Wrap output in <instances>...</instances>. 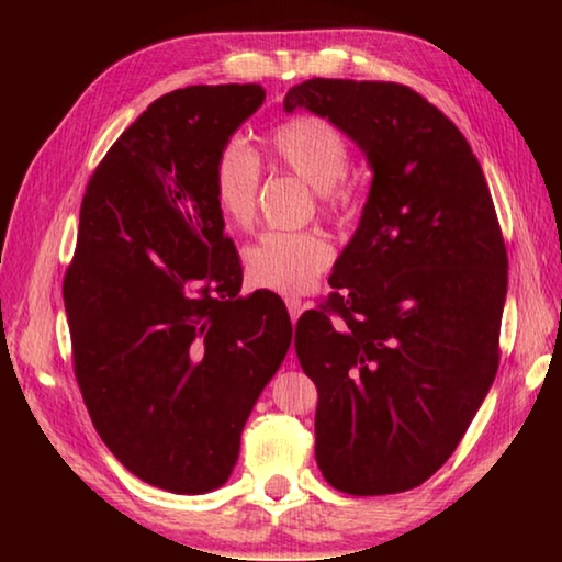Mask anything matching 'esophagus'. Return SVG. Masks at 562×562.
I'll return each mask as SVG.
<instances>
[{"instance_id":"1","label":"esophagus","mask_w":562,"mask_h":562,"mask_svg":"<svg viewBox=\"0 0 562 562\" xmlns=\"http://www.w3.org/2000/svg\"><path fill=\"white\" fill-rule=\"evenodd\" d=\"M284 304H288V312H290L292 322H297V317L302 315V310H304L302 297H294V294H288V297H284ZM290 357H292V351H290Z\"/></svg>"}]
</instances>
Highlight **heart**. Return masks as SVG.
<instances>
[{
	"label": "heart",
	"mask_w": 562,
	"mask_h": 562,
	"mask_svg": "<svg viewBox=\"0 0 562 562\" xmlns=\"http://www.w3.org/2000/svg\"><path fill=\"white\" fill-rule=\"evenodd\" d=\"M270 156L315 188L322 213L341 215L349 193L341 178L347 176L351 150L349 140L335 123L312 113L284 119L268 136ZM213 198L227 225L235 231L252 227L258 215L262 180L260 158L240 138L225 140L213 160ZM335 250L319 231H270L245 250V270L252 284L278 292H304L329 268Z\"/></svg>",
	"instance_id": "obj_1"
}]
</instances>
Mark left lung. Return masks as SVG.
Segmentation results:
<instances>
[{
	"mask_svg": "<svg viewBox=\"0 0 562 562\" xmlns=\"http://www.w3.org/2000/svg\"><path fill=\"white\" fill-rule=\"evenodd\" d=\"M297 109L345 131L374 173L335 292L294 329L319 396L317 465L351 496L402 493L449 461L496 379L506 243L469 140L422 93L310 79L284 97Z\"/></svg>",
	"mask_w": 562,
	"mask_h": 562,
	"instance_id": "left-lung-1",
	"label": "left lung"
}]
</instances>
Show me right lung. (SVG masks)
Instances as JSON below:
<instances>
[{
	"mask_svg": "<svg viewBox=\"0 0 562 562\" xmlns=\"http://www.w3.org/2000/svg\"><path fill=\"white\" fill-rule=\"evenodd\" d=\"M258 83L156 99L109 148L64 274L74 374L101 441L150 486L207 493L292 341L280 297H240L213 160L262 106Z\"/></svg>",
	"mask_w": 562,
	"mask_h": 562,
	"instance_id": "1",
	"label": "right lung"
}]
</instances>
